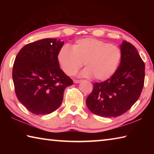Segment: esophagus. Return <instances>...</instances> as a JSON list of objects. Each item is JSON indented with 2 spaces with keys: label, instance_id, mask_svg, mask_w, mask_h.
<instances>
[{
  "label": "esophagus",
  "instance_id": "esophagus-1",
  "mask_svg": "<svg viewBox=\"0 0 154 154\" xmlns=\"http://www.w3.org/2000/svg\"><path fill=\"white\" fill-rule=\"evenodd\" d=\"M82 80H74V83H79L82 82Z\"/></svg>",
  "mask_w": 154,
  "mask_h": 154
}]
</instances>
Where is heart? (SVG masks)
Segmentation results:
<instances>
[{
  "label": "heart",
  "instance_id": "b5f03b06",
  "mask_svg": "<svg viewBox=\"0 0 154 154\" xmlns=\"http://www.w3.org/2000/svg\"><path fill=\"white\" fill-rule=\"evenodd\" d=\"M122 56V50L118 46L96 38H85L78 40L72 49L62 47L58 52V60L68 75H75L84 63L86 68L81 76L105 81L116 72Z\"/></svg>",
  "mask_w": 154,
  "mask_h": 154
}]
</instances>
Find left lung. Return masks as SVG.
Wrapping results in <instances>:
<instances>
[{"label": "left lung", "mask_w": 154, "mask_h": 154, "mask_svg": "<svg viewBox=\"0 0 154 154\" xmlns=\"http://www.w3.org/2000/svg\"><path fill=\"white\" fill-rule=\"evenodd\" d=\"M122 59L113 76L94 83L86 98L89 110L96 116L116 118L126 113L137 102L145 80V64L136 48L124 41L120 45Z\"/></svg>", "instance_id": "8db88e82"}]
</instances>
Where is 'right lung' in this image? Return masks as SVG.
Wrapping results in <instances>:
<instances>
[{
	"instance_id": "add662e5",
	"label": "right lung",
	"mask_w": 154,
	"mask_h": 154,
	"mask_svg": "<svg viewBox=\"0 0 154 154\" xmlns=\"http://www.w3.org/2000/svg\"><path fill=\"white\" fill-rule=\"evenodd\" d=\"M64 41L47 38L23 47L15 59L12 77L20 102L31 113L49 114L63 100L71 78L60 68L59 51Z\"/></svg>"
}]
</instances>
